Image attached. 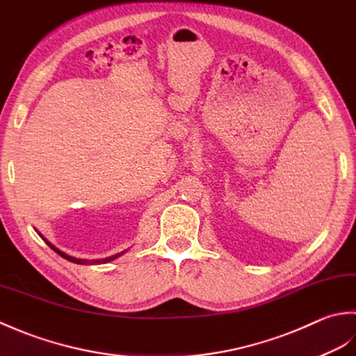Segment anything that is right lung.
I'll return each instance as SVG.
<instances>
[{
    "mask_svg": "<svg viewBox=\"0 0 356 356\" xmlns=\"http://www.w3.org/2000/svg\"><path fill=\"white\" fill-rule=\"evenodd\" d=\"M40 236H41V235H40ZM41 238H42V239H44V241H46V244L49 245V248H50V249H52L54 252H56V253H58V255H60V257H63L64 259H67V261H72V263H76V264H86V259H76V258H74V257H69V255H66V253H64V252H61L60 249H56L54 244H50V243L47 241V239H46L44 236H41ZM122 253H124V252H121V253H117V255H113V257H108V258H104V259L92 261V263H93V264H97V263H108V261H113L115 258H118V257H121V255H122Z\"/></svg>",
    "mask_w": 356,
    "mask_h": 356,
    "instance_id": "right-lung-1",
    "label": "right lung"
}]
</instances>
